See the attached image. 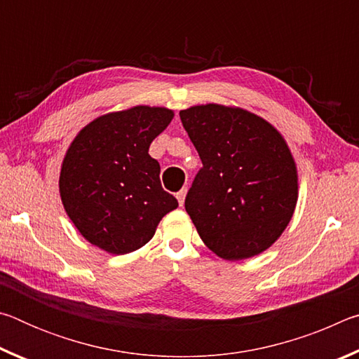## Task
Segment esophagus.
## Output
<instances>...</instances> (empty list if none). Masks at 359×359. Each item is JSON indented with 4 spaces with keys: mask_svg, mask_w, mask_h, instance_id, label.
Returning <instances> with one entry per match:
<instances>
[{
    "mask_svg": "<svg viewBox=\"0 0 359 359\" xmlns=\"http://www.w3.org/2000/svg\"><path fill=\"white\" fill-rule=\"evenodd\" d=\"M175 196H177V201H179V204L180 205H184V203H185V196H187V188L184 187L182 188V190L175 194Z\"/></svg>",
    "mask_w": 359,
    "mask_h": 359,
    "instance_id": "1",
    "label": "esophagus"
}]
</instances>
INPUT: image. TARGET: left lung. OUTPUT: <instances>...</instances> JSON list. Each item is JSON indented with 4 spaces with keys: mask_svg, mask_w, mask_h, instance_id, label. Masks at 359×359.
Instances as JSON below:
<instances>
[{
    "mask_svg": "<svg viewBox=\"0 0 359 359\" xmlns=\"http://www.w3.org/2000/svg\"><path fill=\"white\" fill-rule=\"evenodd\" d=\"M203 161L185 198L217 257L247 259L280 238L297 203V166L285 137L259 115L209 102L180 111Z\"/></svg>",
    "mask_w": 359,
    "mask_h": 359,
    "instance_id": "left-lung-1",
    "label": "left lung"
}]
</instances>
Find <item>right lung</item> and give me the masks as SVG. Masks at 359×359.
<instances>
[{
  "mask_svg": "<svg viewBox=\"0 0 359 359\" xmlns=\"http://www.w3.org/2000/svg\"><path fill=\"white\" fill-rule=\"evenodd\" d=\"M174 111L135 106L90 121L72 139L60 171L69 220L90 244L111 255L135 252L179 203L163 190L160 165L149 155Z\"/></svg>",
  "mask_w": 359,
  "mask_h": 359,
  "instance_id": "1",
  "label": "right lung"
}]
</instances>
